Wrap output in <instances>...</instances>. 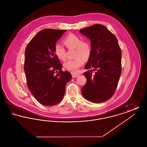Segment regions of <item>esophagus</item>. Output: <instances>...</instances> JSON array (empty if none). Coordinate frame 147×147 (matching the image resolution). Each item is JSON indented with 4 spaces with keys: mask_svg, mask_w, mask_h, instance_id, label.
<instances>
[{
    "mask_svg": "<svg viewBox=\"0 0 147 147\" xmlns=\"http://www.w3.org/2000/svg\"><path fill=\"white\" fill-rule=\"evenodd\" d=\"M78 74H77V73H71V76L73 78H76V77H78Z\"/></svg>",
    "mask_w": 147,
    "mask_h": 147,
    "instance_id": "34e87169",
    "label": "esophagus"
}]
</instances>
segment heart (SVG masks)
<instances>
[{"mask_svg": "<svg viewBox=\"0 0 147 147\" xmlns=\"http://www.w3.org/2000/svg\"><path fill=\"white\" fill-rule=\"evenodd\" d=\"M64 45L68 49H75V59L69 60L64 64V68L70 71H76L84 63V59H88L91 53L90 43L86 40H82L81 37L70 34L67 35L63 40ZM56 57L60 60L66 59L65 49L62 45L56 43L54 48Z\"/></svg>", "mask_w": 147, "mask_h": 147, "instance_id": "1", "label": "heart"}]
</instances>
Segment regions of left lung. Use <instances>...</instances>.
<instances>
[{
    "label": "left lung",
    "instance_id": "8db88e82",
    "mask_svg": "<svg viewBox=\"0 0 147 147\" xmlns=\"http://www.w3.org/2000/svg\"><path fill=\"white\" fill-rule=\"evenodd\" d=\"M79 32L90 39L91 46L82 94L92 102H103L116 90L121 73V50L116 36L102 25L95 24Z\"/></svg>",
    "mask_w": 147,
    "mask_h": 147
}]
</instances>
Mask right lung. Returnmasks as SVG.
<instances>
[{"label": "right lung", "instance_id": "add662e5", "mask_svg": "<svg viewBox=\"0 0 147 147\" xmlns=\"http://www.w3.org/2000/svg\"><path fill=\"white\" fill-rule=\"evenodd\" d=\"M65 31L43 29L25 49L24 70L28 87L36 100L45 106L58 104L64 96L65 85L71 79L69 72L61 70L62 65L54 52L56 42Z\"/></svg>", "mask_w": 147, "mask_h": 147}]
</instances>
